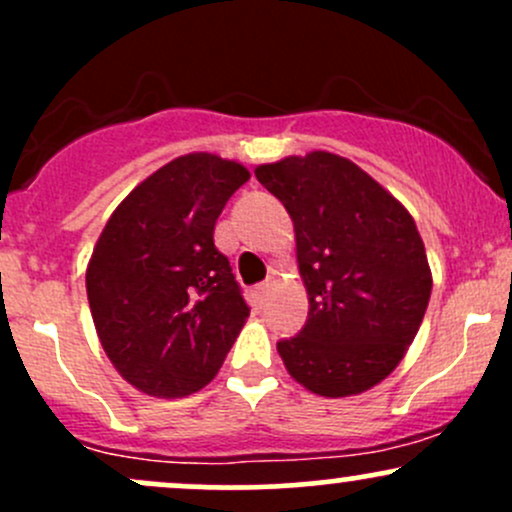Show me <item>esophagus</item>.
<instances>
[{
	"label": "esophagus",
	"instance_id": "1",
	"mask_svg": "<svg viewBox=\"0 0 512 512\" xmlns=\"http://www.w3.org/2000/svg\"><path fill=\"white\" fill-rule=\"evenodd\" d=\"M276 284V279L274 276H267V279L262 281V284H257L255 286V293H257V298H260V301H264V298H267V293L272 291V286Z\"/></svg>",
	"mask_w": 512,
	"mask_h": 512
}]
</instances>
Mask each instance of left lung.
<instances>
[{
  "mask_svg": "<svg viewBox=\"0 0 512 512\" xmlns=\"http://www.w3.org/2000/svg\"><path fill=\"white\" fill-rule=\"evenodd\" d=\"M284 204L308 289V320L276 342L293 380L349 397L385 380L419 332L431 269L416 223L366 170L327 151L257 166Z\"/></svg>",
  "mask_w": 512,
  "mask_h": 512,
  "instance_id": "obj_1",
  "label": "left lung"
}]
</instances>
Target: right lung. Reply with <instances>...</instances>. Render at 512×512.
<instances>
[{"mask_svg": "<svg viewBox=\"0 0 512 512\" xmlns=\"http://www.w3.org/2000/svg\"><path fill=\"white\" fill-rule=\"evenodd\" d=\"M250 180L214 154L175 158L105 223L86 269L98 339L117 373L151 397H187L219 373L250 315L214 226Z\"/></svg>", "mask_w": 512, "mask_h": 512, "instance_id": "obj_1", "label": "right lung"}]
</instances>
